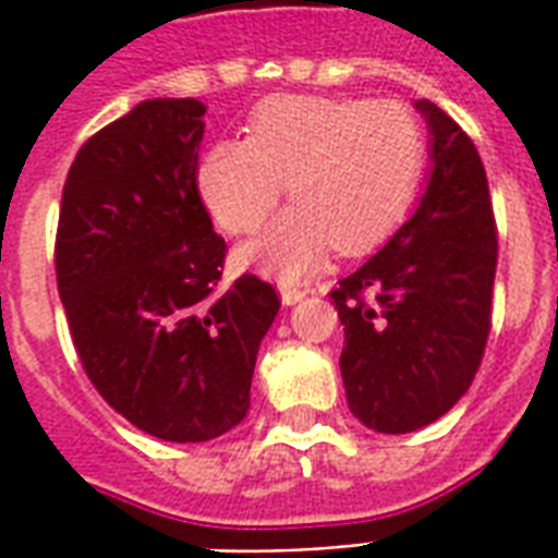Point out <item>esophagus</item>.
<instances>
[{"label":"esophagus","mask_w":558,"mask_h":558,"mask_svg":"<svg viewBox=\"0 0 558 558\" xmlns=\"http://www.w3.org/2000/svg\"><path fill=\"white\" fill-rule=\"evenodd\" d=\"M304 295H307V289L295 287V283H283V287H280V301H283L287 307L298 304V301H301Z\"/></svg>","instance_id":"34e87169"}]
</instances>
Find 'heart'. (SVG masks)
I'll list each match as a JSON object with an SVG mask.
<instances>
[{
    "label": "heart",
    "instance_id": "b5f03b06",
    "mask_svg": "<svg viewBox=\"0 0 558 558\" xmlns=\"http://www.w3.org/2000/svg\"><path fill=\"white\" fill-rule=\"evenodd\" d=\"M427 134L401 101L287 96L257 108L251 137L219 140L198 190L231 233L257 231L289 184V207L242 260L301 278L327 251H363L401 222L418 193Z\"/></svg>",
    "mask_w": 558,
    "mask_h": 558
}]
</instances>
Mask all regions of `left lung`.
Segmentation results:
<instances>
[{
    "label": "left lung",
    "instance_id": "left-lung-1",
    "mask_svg": "<svg viewBox=\"0 0 558 558\" xmlns=\"http://www.w3.org/2000/svg\"><path fill=\"white\" fill-rule=\"evenodd\" d=\"M415 108L433 134L418 210L330 292L345 325L348 407L377 433L441 418L474 383L492 333L497 225L486 169L445 110L427 99Z\"/></svg>",
    "mask_w": 558,
    "mask_h": 558
}]
</instances>
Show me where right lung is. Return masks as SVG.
I'll list each match as a JSON object with an SVG mask.
<instances>
[{
    "instance_id": "add662e5",
    "label": "right lung",
    "mask_w": 558,
    "mask_h": 558,
    "mask_svg": "<svg viewBox=\"0 0 558 558\" xmlns=\"http://www.w3.org/2000/svg\"><path fill=\"white\" fill-rule=\"evenodd\" d=\"M204 105L148 99L96 131L63 184L54 275L96 392L148 436L210 441L251 407L280 310L271 283L222 287L228 245L198 193Z\"/></svg>"
}]
</instances>
